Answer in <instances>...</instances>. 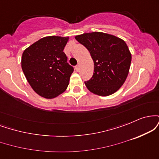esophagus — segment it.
<instances>
[{"label":"esophagus","mask_w":159,"mask_h":159,"mask_svg":"<svg viewBox=\"0 0 159 159\" xmlns=\"http://www.w3.org/2000/svg\"><path fill=\"white\" fill-rule=\"evenodd\" d=\"M75 70L77 71V72H78V71L80 70V65H77V66H76L75 68Z\"/></svg>","instance_id":"esophagus-1"}]
</instances>
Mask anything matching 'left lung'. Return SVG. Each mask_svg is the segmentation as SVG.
Masks as SVG:
<instances>
[{"label":"left lung","mask_w":159,"mask_h":159,"mask_svg":"<svg viewBox=\"0 0 159 159\" xmlns=\"http://www.w3.org/2000/svg\"><path fill=\"white\" fill-rule=\"evenodd\" d=\"M75 39L87 48L93 60V75L84 82L87 88L102 96L116 92L126 79L132 61L125 41L102 32L85 33Z\"/></svg>","instance_id":"1"}]
</instances>
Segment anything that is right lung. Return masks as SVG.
Segmentation results:
<instances>
[{
    "mask_svg": "<svg viewBox=\"0 0 159 159\" xmlns=\"http://www.w3.org/2000/svg\"><path fill=\"white\" fill-rule=\"evenodd\" d=\"M69 37L42 38L24 51L21 68L30 87L38 95L55 98L68 87L74 69L63 52Z\"/></svg>",
    "mask_w": 159,
    "mask_h": 159,
    "instance_id": "obj_1",
    "label": "right lung"
}]
</instances>
